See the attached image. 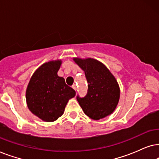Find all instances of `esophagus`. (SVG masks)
Here are the masks:
<instances>
[{"label": "esophagus", "mask_w": 159, "mask_h": 159, "mask_svg": "<svg viewBox=\"0 0 159 159\" xmlns=\"http://www.w3.org/2000/svg\"><path fill=\"white\" fill-rule=\"evenodd\" d=\"M72 88H73L74 90H75V91H76V88H77V87H76V84H73V86H72Z\"/></svg>", "instance_id": "esophagus-1"}]
</instances>
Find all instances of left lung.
I'll return each instance as SVG.
<instances>
[{
    "mask_svg": "<svg viewBox=\"0 0 159 159\" xmlns=\"http://www.w3.org/2000/svg\"><path fill=\"white\" fill-rule=\"evenodd\" d=\"M85 73L88 83L87 94L76 99L84 113L94 120L110 115L116 109L120 89L116 78L102 63L94 59H74Z\"/></svg>",
    "mask_w": 159,
    "mask_h": 159,
    "instance_id": "obj_1",
    "label": "left lung"
}]
</instances>
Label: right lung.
<instances>
[{
  "label": "right lung",
  "mask_w": 159,
  "mask_h": 159,
  "mask_svg": "<svg viewBox=\"0 0 159 159\" xmlns=\"http://www.w3.org/2000/svg\"><path fill=\"white\" fill-rule=\"evenodd\" d=\"M61 61L42 65L32 76L26 91L28 108L44 121H54L64 113L68 99L75 92L57 75Z\"/></svg>",
  "instance_id": "right-lung-1"
}]
</instances>
